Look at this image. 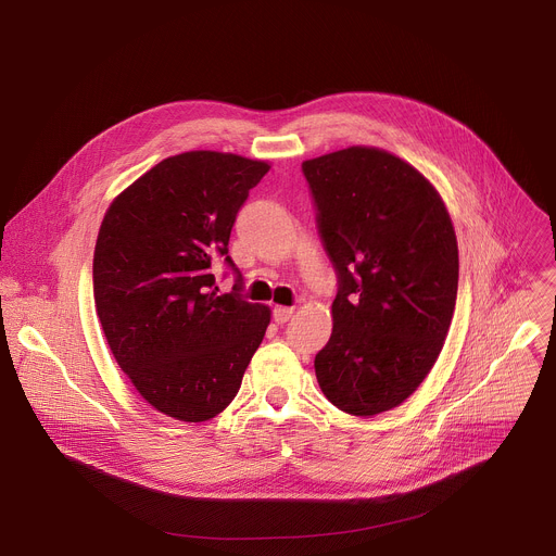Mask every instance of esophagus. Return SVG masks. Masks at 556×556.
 <instances>
[{
    "instance_id": "esophagus-1",
    "label": "esophagus",
    "mask_w": 556,
    "mask_h": 556,
    "mask_svg": "<svg viewBox=\"0 0 556 556\" xmlns=\"http://www.w3.org/2000/svg\"><path fill=\"white\" fill-rule=\"evenodd\" d=\"M294 314V309L292 307H286V305H275V309H273V319H275V324H286L290 316Z\"/></svg>"
}]
</instances>
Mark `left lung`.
Here are the masks:
<instances>
[{
	"instance_id": "obj_1",
	"label": "left lung",
	"mask_w": 556,
	"mask_h": 556,
	"mask_svg": "<svg viewBox=\"0 0 556 556\" xmlns=\"http://www.w3.org/2000/svg\"><path fill=\"white\" fill-rule=\"evenodd\" d=\"M339 275L314 371L341 412L395 409L433 369L457 296V237L438 189L391 151L352 144L303 161Z\"/></svg>"
}]
</instances>
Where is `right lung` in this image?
I'll return each instance as SVG.
<instances>
[{
    "mask_svg": "<svg viewBox=\"0 0 556 556\" xmlns=\"http://www.w3.org/2000/svg\"><path fill=\"white\" fill-rule=\"evenodd\" d=\"M268 172L211 149L169 155L101 222L92 270L103 334L142 399L180 422L230 405L270 324L268 305L222 294L213 275L219 257L232 266L235 215Z\"/></svg>",
    "mask_w": 556,
    "mask_h": 556,
    "instance_id": "obj_1",
    "label": "right lung"
}]
</instances>
